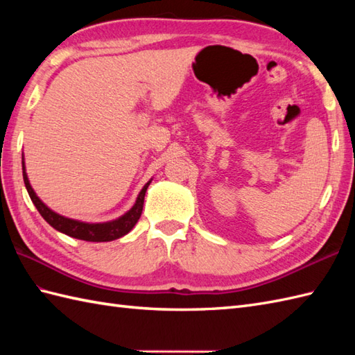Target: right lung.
Masks as SVG:
<instances>
[{
	"mask_svg": "<svg viewBox=\"0 0 355 355\" xmlns=\"http://www.w3.org/2000/svg\"><path fill=\"white\" fill-rule=\"evenodd\" d=\"M22 178H24L26 189L30 195V198H32L35 207L37 209V212L41 214V216L51 225L53 229H56L61 233H65V235H69L71 238L88 241V243H108V241L119 239L125 236L126 233H130L134 225L139 221L143 210V202H145L146 189L150 184V182H153V178H150L149 182L143 186V189L137 195V200H135L134 206L122 216H119L116 220H111L107 223H85V221L73 220V218H67L64 215L56 214L55 210H51L40 197H37L32 184L28 182L24 155H22Z\"/></svg>",
	"mask_w": 355,
	"mask_h": 355,
	"instance_id": "add662e5",
	"label": "right lung"
}]
</instances>
